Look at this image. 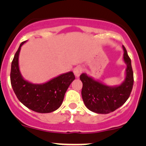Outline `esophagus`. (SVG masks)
Segmentation results:
<instances>
[{
    "mask_svg": "<svg viewBox=\"0 0 146 146\" xmlns=\"http://www.w3.org/2000/svg\"><path fill=\"white\" fill-rule=\"evenodd\" d=\"M82 71V68L80 67V66H77V67H76L74 69H73V73H74L75 76H76V77H79L80 75L81 74Z\"/></svg>",
    "mask_w": 146,
    "mask_h": 146,
    "instance_id": "1",
    "label": "esophagus"
}]
</instances>
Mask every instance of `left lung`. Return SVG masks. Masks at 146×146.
<instances>
[{"label": "left lung", "mask_w": 146, "mask_h": 146, "mask_svg": "<svg viewBox=\"0 0 146 146\" xmlns=\"http://www.w3.org/2000/svg\"><path fill=\"white\" fill-rule=\"evenodd\" d=\"M123 50V60L126 65L124 80L120 85L110 86L93 78L85 73L80 79L82 82V98L85 107L98 114H109L123 105L129 99L133 85V73L131 61L126 48Z\"/></svg>", "instance_id": "obj_1"}]
</instances>
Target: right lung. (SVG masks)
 I'll return each mask as SVG.
<instances>
[{"instance_id": "right-lung-1", "label": "right lung", "mask_w": 146, "mask_h": 146, "mask_svg": "<svg viewBox=\"0 0 146 146\" xmlns=\"http://www.w3.org/2000/svg\"><path fill=\"white\" fill-rule=\"evenodd\" d=\"M20 44L11 64L10 82L17 99L29 110L39 113H50L58 110L62 104L69 85L75 80L72 71L59 75L44 83H32L22 76L19 67Z\"/></svg>"}]
</instances>
